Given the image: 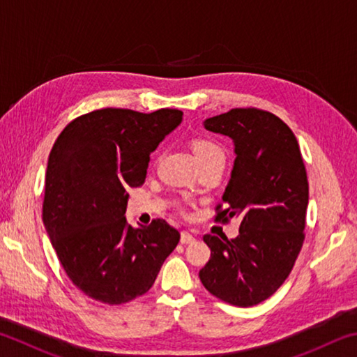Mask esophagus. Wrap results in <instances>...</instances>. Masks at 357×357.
<instances>
[{"label": "esophagus", "instance_id": "1", "mask_svg": "<svg viewBox=\"0 0 357 357\" xmlns=\"http://www.w3.org/2000/svg\"><path fill=\"white\" fill-rule=\"evenodd\" d=\"M181 243H183V244L195 243V236H193V234L189 233V231H183V233H181Z\"/></svg>", "mask_w": 357, "mask_h": 357}]
</instances>
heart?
Segmentation results:
<instances>
[{
	"mask_svg": "<svg viewBox=\"0 0 357 357\" xmlns=\"http://www.w3.org/2000/svg\"><path fill=\"white\" fill-rule=\"evenodd\" d=\"M220 148L217 146L214 142L211 140H197L193 143V153H195V157H203L213 153H220Z\"/></svg>",
	"mask_w": 357,
	"mask_h": 357,
	"instance_id": "heart-1",
	"label": "heart"
}]
</instances>
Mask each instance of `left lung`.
I'll return each instance as SVG.
<instances>
[{
  "label": "left lung",
  "instance_id": "1",
  "mask_svg": "<svg viewBox=\"0 0 357 357\" xmlns=\"http://www.w3.org/2000/svg\"><path fill=\"white\" fill-rule=\"evenodd\" d=\"M203 126L234 144L225 209L215 219L241 225L234 239L204 234L211 258L198 275L215 298L257 305L285 282L304 243L309 183L299 144L280 118L257 108H233Z\"/></svg>",
  "mask_w": 357,
  "mask_h": 357
}]
</instances>
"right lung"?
<instances>
[{"label": "right lung", "mask_w": 357, "mask_h": 357, "mask_svg": "<svg viewBox=\"0 0 357 357\" xmlns=\"http://www.w3.org/2000/svg\"><path fill=\"white\" fill-rule=\"evenodd\" d=\"M183 112L102 108L72 121L48 155L42 220L77 288L124 304L153 287L179 231L164 219L134 228L129 187L146 178L149 155L178 128Z\"/></svg>", "instance_id": "obj_1"}]
</instances>
